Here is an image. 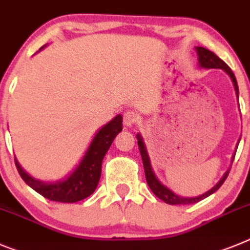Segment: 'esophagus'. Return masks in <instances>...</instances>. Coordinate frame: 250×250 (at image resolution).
<instances>
[{
  "instance_id": "esophagus-1",
  "label": "esophagus",
  "mask_w": 250,
  "mask_h": 250,
  "mask_svg": "<svg viewBox=\"0 0 250 250\" xmlns=\"http://www.w3.org/2000/svg\"><path fill=\"white\" fill-rule=\"evenodd\" d=\"M139 120V116L136 111H132V109H128L123 114V122L127 127H132L133 125H136L137 121Z\"/></svg>"
}]
</instances>
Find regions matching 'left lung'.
Returning a JSON list of instances; mask_svg holds the SVG:
<instances>
[{
	"label": "left lung",
	"instance_id": "obj_1",
	"mask_svg": "<svg viewBox=\"0 0 250 250\" xmlns=\"http://www.w3.org/2000/svg\"><path fill=\"white\" fill-rule=\"evenodd\" d=\"M195 51H197V55H198V64H199V67H202V68L223 69L227 75L230 77L231 82H233V86H234L237 98L239 100V88H238L237 80H235L234 73L231 72V69L229 68L228 64H227L224 61L220 60V58L218 57L215 53H213L212 51H209V49L204 48V47H195ZM137 141H138L139 152H141L142 161H143V167H145L146 179H147L148 186H149L150 190H152V192L154 193V194H156L159 199H162L164 203L172 204V206H174V204H179V206H181V204L197 203V202L202 201V199H204V198L209 197L210 194H213L214 192H217L220 187H222V184L224 183V181H226L227 177H228V174H229V169H228L226 173H224V175L222 177V179H220V181L218 182L214 187H213L212 189H209L208 192L203 193V194L198 195V197H181V195L173 193L172 190H170L169 188H167V187L164 186V184H162L161 182H159V179L156 177V174H154V172H153V169H152V164H150V159H149V156H148L147 148H146L143 138H142V136L139 133L137 134ZM238 145H239V143H238ZM237 148H238V146H237ZM237 148H235V150H237ZM234 156H235V153L233 154V157H231V163H233V161H234Z\"/></svg>",
	"mask_w": 250,
	"mask_h": 250
}]
</instances>
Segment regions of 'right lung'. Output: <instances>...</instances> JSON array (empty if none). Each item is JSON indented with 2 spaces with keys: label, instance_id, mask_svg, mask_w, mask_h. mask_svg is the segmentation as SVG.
I'll return each instance as SVG.
<instances>
[{
  "label": "right lung",
  "instance_id": "1",
  "mask_svg": "<svg viewBox=\"0 0 250 250\" xmlns=\"http://www.w3.org/2000/svg\"><path fill=\"white\" fill-rule=\"evenodd\" d=\"M121 130H122V116L118 114L107 125L98 129L80 164L68 177L60 181L43 182L33 178L32 175L28 174L21 167L17 158H15L16 167L26 184H28L33 190L43 195L44 198L53 202L76 203L89 197L96 190L102 172L103 158L111 147L113 139Z\"/></svg>",
  "mask_w": 250,
  "mask_h": 250
}]
</instances>
